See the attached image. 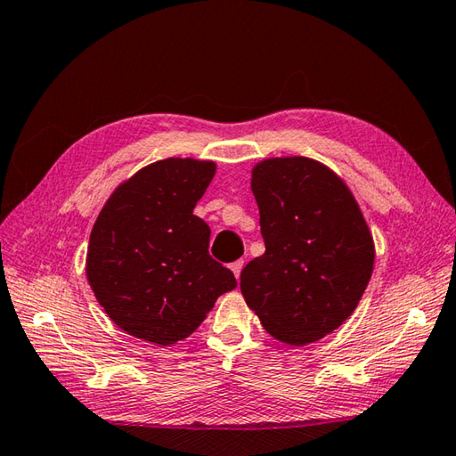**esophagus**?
<instances>
[{
  "instance_id": "34e87169",
  "label": "esophagus",
  "mask_w": 456,
  "mask_h": 456,
  "mask_svg": "<svg viewBox=\"0 0 456 456\" xmlns=\"http://www.w3.org/2000/svg\"><path fill=\"white\" fill-rule=\"evenodd\" d=\"M243 266H245V260H235V263L231 265V270H233V274H235L237 280L240 276V270H243Z\"/></svg>"
}]
</instances>
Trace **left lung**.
Returning <instances> with one entry per match:
<instances>
[{
	"instance_id": "left-lung-1",
	"label": "left lung",
	"mask_w": 456,
	"mask_h": 456,
	"mask_svg": "<svg viewBox=\"0 0 456 456\" xmlns=\"http://www.w3.org/2000/svg\"><path fill=\"white\" fill-rule=\"evenodd\" d=\"M265 255L240 292L274 338L304 346L346 322L374 268V240L346 183L305 157L266 159L250 180Z\"/></svg>"
}]
</instances>
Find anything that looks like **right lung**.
<instances>
[{
    "mask_svg": "<svg viewBox=\"0 0 456 456\" xmlns=\"http://www.w3.org/2000/svg\"><path fill=\"white\" fill-rule=\"evenodd\" d=\"M216 162L164 159L133 174L94 223L86 276L111 322L168 346L190 337L237 280L209 256L208 223L193 216Z\"/></svg>",
    "mask_w": 456,
    "mask_h": 456,
    "instance_id": "obj_1",
    "label": "right lung"
}]
</instances>
